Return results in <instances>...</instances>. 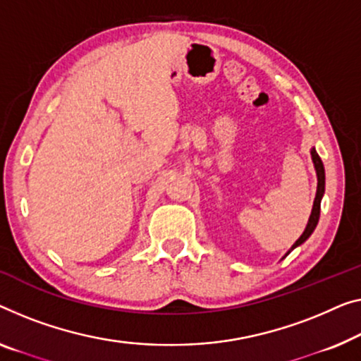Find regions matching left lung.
I'll list each match as a JSON object with an SVG mask.
<instances>
[{"instance_id":"obj_1","label":"left lung","mask_w":361,"mask_h":361,"mask_svg":"<svg viewBox=\"0 0 361 361\" xmlns=\"http://www.w3.org/2000/svg\"><path fill=\"white\" fill-rule=\"evenodd\" d=\"M311 159H313V164H314V169H316V175H318V190H316V197H314V202H313V211H311L308 225H306L303 235H301L300 238L295 241V245L292 246V250L297 248V246H300L301 243H305V241L310 238V235L314 232L316 225H318V220H319L321 199H322V195H324V186H326V175H324V165H322V160L319 159V155H318V152H316V149H311ZM292 250H290V251H292ZM288 252H287V255H288Z\"/></svg>"}]
</instances>
